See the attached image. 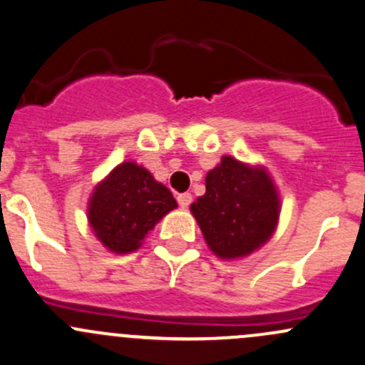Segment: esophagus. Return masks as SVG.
<instances>
[{"instance_id":"34e87169","label":"esophagus","mask_w":365,"mask_h":365,"mask_svg":"<svg viewBox=\"0 0 365 365\" xmlns=\"http://www.w3.org/2000/svg\"><path fill=\"white\" fill-rule=\"evenodd\" d=\"M176 201H178V205L182 206V208H189V205L192 203V194H189V192L178 194Z\"/></svg>"}]
</instances>
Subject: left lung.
<instances>
[{
    "mask_svg": "<svg viewBox=\"0 0 365 365\" xmlns=\"http://www.w3.org/2000/svg\"><path fill=\"white\" fill-rule=\"evenodd\" d=\"M206 192L190 205L210 251L237 259L267 244L279 220L277 189L263 165L224 155L205 178Z\"/></svg>",
    "mask_w": 365,
    "mask_h": 365,
    "instance_id": "obj_1",
    "label": "left lung"
}]
</instances>
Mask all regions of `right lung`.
<instances>
[{
  "mask_svg": "<svg viewBox=\"0 0 365 365\" xmlns=\"http://www.w3.org/2000/svg\"><path fill=\"white\" fill-rule=\"evenodd\" d=\"M171 190L135 162L116 165L88 203V220L95 237L116 254L134 252L162 217L176 208Z\"/></svg>",
  "mask_w": 365,
  "mask_h": 365,
  "instance_id": "1",
  "label": "right lung"
}]
</instances>
